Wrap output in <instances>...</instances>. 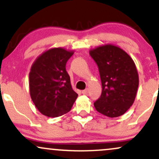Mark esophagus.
Masks as SVG:
<instances>
[{
    "instance_id": "esophagus-1",
    "label": "esophagus",
    "mask_w": 159,
    "mask_h": 159,
    "mask_svg": "<svg viewBox=\"0 0 159 159\" xmlns=\"http://www.w3.org/2000/svg\"><path fill=\"white\" fill-rule=\"evenodd\" d=\"M88 92H89V90L87 88L85 89V90H82V93H83L84 95H87V93H88Z\"/></svg>"
}]
</instances>
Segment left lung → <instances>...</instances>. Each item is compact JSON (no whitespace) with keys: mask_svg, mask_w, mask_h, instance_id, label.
<instances>
[{"mask_svg":"<svg viewBox=\"0 0 159 159\" xmlns=\"http://www.w3.org/2000/svg\"><path fill=\"white\" fill-rule=\"evenodd\" d=\"M98 66L102 91L94 102L100 114L117 117L134 103L139 84L134 61L125 51L113 45H105L90 51Z\"/></svg>","mask_w":159,"mask_h":159,"instance_id":"8db88e82","label":"left lung"}]
</instances>
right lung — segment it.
I'll return each instance as SVG.
<instances>
[{
	"label": "right lung",
	"instance_id": "right-lung-1",
	"mask_svg": "<svg viewBox=\"0 0 159 159\" xmlns=\"http://www.w3.org/2000/svg\"><path fill=\"white\" fill-rule=\"evenodd\" d=\"M73 54L63 48H51L33 63L29 73L30 97L45 116L57 117L66 114L78 97L66 70V62Z\"/></svg>",
	"mask_w": 159,
	"mask_h": 159
}]
</instances>
